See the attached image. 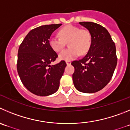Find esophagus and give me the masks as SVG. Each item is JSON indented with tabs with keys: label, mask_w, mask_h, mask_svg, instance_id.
<instances>
[{
	"label": "esophagus",
	"mask_w": 130,
	"mask_h": 130,
	"mask_svg": "<svg viewBox=\"0 0 130 130\" xmlns=\"http://www.w3.org/2000/svg\"><path fill=\"white\" fill-rule=\"evenodd\" d=\"M66 63L67 65H71V61H66Z\"/></svg>",
	"instance_id": "1"
}]
</instances>
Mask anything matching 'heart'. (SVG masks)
<instances>
[{
	"mask_svg": "<svg viewBox=\"0 0 130 130\" xmlns=\"http://www.w3.org/2000/svg\"><path fill=\"white\" fill-rule=\"evenodd\" d=\"M60 38L52 36L48 40L51 48L56 52L61 51L67 42L69 48L59 54V58L65 61H71L80 54H85L90 49L92 43L90 32L87 29H81L79 27L68 25L59 31Z\"/></svg>",
	"mask_w": 130,
	"mask_h": 130,
	"instance_id": "heart-1",
	"label": "heart"
}]
</instances>
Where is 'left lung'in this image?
Instances as JSON below:
<instances>
[{
  "label": "left lung",
  "instance_id": "obj_1",
  "mask_svg": "<svg viewBox=\"0 0 130 130\" xmlns=\"http://www.w3.org/2000/svg\"><path fill=\"white\" fill-rule=\"evenodd\" d=\"M90 32L92 43L88 53L71 63L74 67V87L83 93H94L104 88L112 77L117 63L116 48L106 29L91 22H79Z\"/></svg>",
  "mask_w": 130,
  "mask_h": 130
}]
</instances>
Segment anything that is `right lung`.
I'll return each instance as SVG.
<instances>
[{
  "instance_id": "right-lung-1",
  "label": "right lung",
  "mask_w": 130,
  "mask_h": 130,
  "mask_svg": "<svg viewBox=\"0 0 130 130\" xmlns=\"http://www.w3.org/2000/svg\"><path fill=\"white\" fill-rule=\"evenodd\" d=\"M62 25L51 24L38 27L27 35L18 52L17 71L24 87L39 96L54 94L59 87L67 64L61 61L51 63L58 54L48 44L52 33Z\"/></svg>"
}]
</instances>
